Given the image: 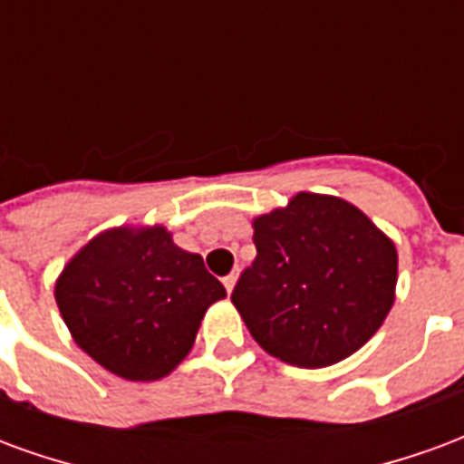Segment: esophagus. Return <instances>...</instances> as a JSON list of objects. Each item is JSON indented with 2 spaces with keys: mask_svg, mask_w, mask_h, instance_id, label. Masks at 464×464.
I'll use <instances>...</instances> for the list:
<instances>
[{
  "mask_svg": "<svg viewBox=\"0 0 464 464\" xmlns=\"http://www.w3.org/2000/svg\"><path fill=\"white\" fill-rule=\"evenodd\" d=\"M223 285H226V291L231 293L233 291V285H236V276H226V278H223Z\"/></svg>",
  "mask_w": 464,
  "mask_h": 464,
  "instance_id": "1",
  "label": "esophagus"
}]
</instances>
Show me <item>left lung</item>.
I'll return each mask as SVG.
<instances>
[{
  "mask_svg": "<svg viewBox=\"0 0 464 464\" xmlns=\"http://www.w3.org/2000/svg\"><path fill=\"white\" fill-rule=\"evenodd\" d=\"M256 261L231 293L266 353L325 368L375 335L395 301L398 253L353 203L298 193L253 221Z\"/></svg>",
  "mask_w": 464,
  "mask_h": 464,
  "instance_id": "obj_1",
  "label": "left lung"
}]
</instances>
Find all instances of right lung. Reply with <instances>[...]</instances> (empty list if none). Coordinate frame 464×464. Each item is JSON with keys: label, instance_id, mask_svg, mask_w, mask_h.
<instances>
[{"label": "right lung", "instance_id": "obj_1", "mask_svg": "<svg viewBox=\"0 0 464 464\" xmlns=\"http://www.w3.org/2000/svg\"><path fill=\"white\" fill-rule=\"evenodd\" d=\"M54 295L79 348L119 378L143 382L188 355L226 288L198 253L181 251L153 226L96 236L69 261Z\"/></svg>", "mask_w": 464, "mask_h": 464}]
</instances>
